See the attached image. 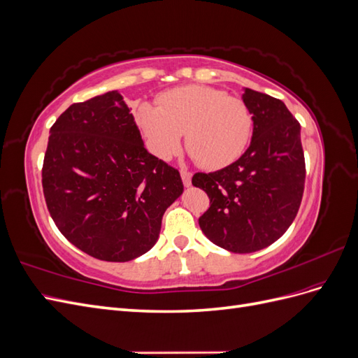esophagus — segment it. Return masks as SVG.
<instances>
[{
    "mask_svg": "<svg viewBox=\"0 0 358 358\" xmlns=\"http://www.w3.org/2000/svg\"><path fill=\"white\" fill-rule=\"evenodd\" d=\"M180 176H182L183 185H185V187H191V178H192L191 173L187 171V170H180Z\"/></svg>",
    "mask_w": 358,
    "mask_h": 358,
    "instance_id": "34e87169",
    "label": "esophagus"
}]
</instances>
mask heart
Wrapping results in <instances>:
<instances>
[{"mask_svg": "<svg viewBox=\"0 0 358 358\" xmlns=\"http://www.w3.org/2000/svg\"><path fill=\"white\" fill-rule=\"evenodd\" d=\"M136 124L161 159L178 152L185 133L188 152L208 170L230 166L245 152L252 133L251 112L241 99L201 85L164 92L158 107L140 104Z\"/></svg>", "mask_w": 358, "mask_h": 358, "instance_id": "obj_1", "label": "heart"}]
</instances>
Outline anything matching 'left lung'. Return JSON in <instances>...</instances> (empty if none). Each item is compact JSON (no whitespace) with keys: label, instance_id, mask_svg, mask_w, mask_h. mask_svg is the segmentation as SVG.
<instances>
[{"label":"left lung","instance_id":"obj_1","mask_svg":"<svg viewBox=\"0 0 358 358\" xmlns=\"http://www.w3.org/2000/svg\"><path fill=\"white\" fill-rule=\"evenodd\" d=\"M242 100L254 121L246 152L218 171L192 176V185L210 199V208L199 218L201 231L234 254L259 251L288 230L306 178L300 124L287 106L249 88Z\"/></svg>","mask_w":358,"mask_h":358}]
</instances>
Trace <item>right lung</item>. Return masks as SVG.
Wrapping results in <instances>:
<instances>
[{
    "instance_id": "1",
    "label": "right lung",
    "mask_w": 358,
    "mask_h": 358,
    "mask_svg": "<svg viewBox=\"0 0 358 358\" xmlns=\"http://www.w3.org/2000/svg\"><path fill=\"white\" fill-rule=\"evenodd\" d=\"M43 192L58 230L80 251L124 263L159 236L183 192L179 171L149 154L117 91L74 103L50 128Z\"/></svg>"
}]
</instances>
